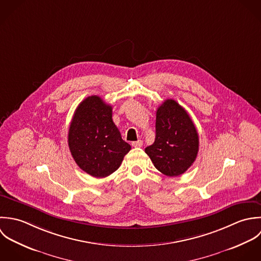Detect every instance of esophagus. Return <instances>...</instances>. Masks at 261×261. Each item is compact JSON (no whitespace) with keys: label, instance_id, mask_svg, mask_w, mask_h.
<instances>
[{"label":"esophagus","instance_id":"34e87169","mask_svg":"<svg viewBox=\"0 0 261 261\" xmlns=\"http://www.w3.org/2000/svg\"><path fill=\"white\" fill-rule=\"evenodd\" d=\"M133 147H142V145H143V142L141 141V140H137V141H134V142H132V144H131Z\"/></svg>","mask_w":261,"mask_h":261}]
</instances>
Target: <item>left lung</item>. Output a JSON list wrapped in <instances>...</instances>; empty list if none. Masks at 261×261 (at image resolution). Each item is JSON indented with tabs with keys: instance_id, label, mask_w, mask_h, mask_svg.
<instances>
[{
	"instance_id": "1",
	"label": "left lung",
	"mask_w": 261,
	"mask_h": 261,
	"mask_svg": "<svg viewBox=\"0 0 261 261\" xmlns=\"http://www.w3.org/2000/svg\"><path fill=\"white\" fill-rule=\"evenodd\" d=\"M199 151V135L188 112L174 100L157 108L155 140L145 148L157 169L177 176L191 167Z\"/></svg>"
}]
</instances>
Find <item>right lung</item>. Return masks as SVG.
<instances>
[{
  "label": "right lung",
  "mask_w": 261,
  "mask_h": 261,
  "mask_svg": "<svg viewBox=\"0 0 261 261\" xmlns=\"http://www.w3.org/2000/svg\"><path fill=\"white\" fill-rule=\"evenodd\" d=\"M68 147L76 164L94 177L116 171L131 146L112 119V106L91 96L77 106L68 130Z\"/></svg>",
  "instance_id": "right-lung-1"
}]
</instances>
